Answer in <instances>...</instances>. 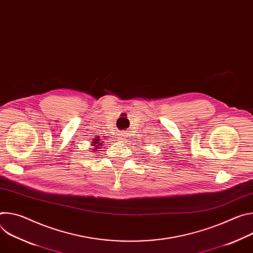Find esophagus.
I'll list each match as a JSON object with an SVG mask.
<instances>
[{
	"label": "esophagus",
	"mask_w": 253,
	"mask_h": 253,
	"mask_svg": "<svg viewBox=\"0 0 253 253\" xmlns=\"http://www.w3.org/2000/svg\"><path fill=\"white\" fill-rule=\"evenodd\" d=\"M126 136H127V133H126V132H123V133H121V139H124Z\"/></svg>",
	"instance_id": "34e87169"
}]
</instances>
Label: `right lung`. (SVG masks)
Wrapping results in <instances>:
<instances>
[{"mask_svg":"<svg viewBox=\"0 0 253 253\" xmlns=\"http://www.w3.org/2000/svg\"><path fill=\"white\" fill-rule=\"evenodd\" d=\"M102 142H103V141H101V137H96V138H94V139H93L92 146H93L94 151H95V150H97V149H99V148H101V146H102ZM97 151H98V150H97Z\"/></svg>","mask_w":253,"mask_h":253,"instance_id":"obj_1","label":"right lung"}]
</instances>
